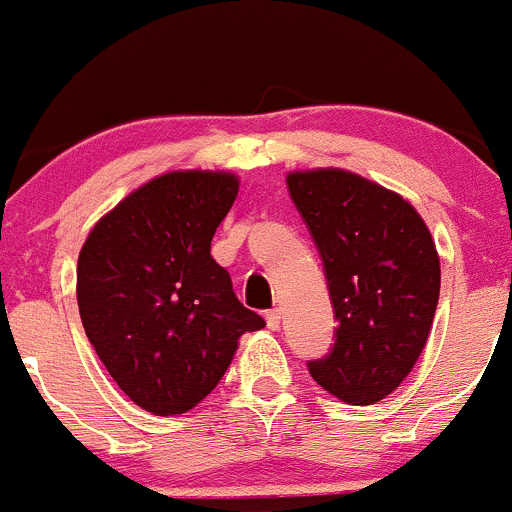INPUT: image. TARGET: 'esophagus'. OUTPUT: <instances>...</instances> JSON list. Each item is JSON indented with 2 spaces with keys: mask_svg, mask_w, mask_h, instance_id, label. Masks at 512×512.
<instances>
[{
  "mask_svg": "<svg viewBox=\"0 0 512 512\" xmlns=\"http://www.w3.org/2000/svg\"><path fill=\"white\" fill-rule=\"evenodd\" d=\"M281 318H283V313L278 308H273V310H268L266 313V323H268V328L271 330H278L281 328Z\"/></svg>",
  "mask_w": 512,
  "mask_h": 512,
  "instance_id": "34e87169",
  "label": "esophagus"
}]
</instances>
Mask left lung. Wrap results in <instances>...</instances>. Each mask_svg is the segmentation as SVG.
Instances as JSON below:
<instances>
[{
    "label": "left lung",
    "instance_id": "left-lung-1",
    "mask_svg": "<svg viewBox=\"0 0 512 512\" xmlns=\"http://www.w3.org/2000/svg\"><path fill=\"white\" fill-rule=\"evenodd\" d=\"M323 258L335 342L308 372L355 407L379 402L419 360L439 303L441 266L424 219L397 192L347 170L286 177Z\"/></svg>",
    "mask_w": 512,
    "mask_h": 512
}]
</instances>
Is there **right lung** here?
I'll return each mask as SVG.
<instances>
[{
  "instance_id": "add662e5",
  "label": "right lung",
  "mask_w": 512,
  "mask_h": 512,
  "mask_svg": "<svg viewBox=\"0 0 512 512\" xmlns=\"http://www.w3.org/2000/svg\"><path fill=\"white\" fill-rule=\"evenodd\" d=\"M236 194L231 172H167L105 214L78 254L88 340L145 412L197 407L224 377L239 337L266 325L209 251Z\"/></svg>"
}]
</instances>
